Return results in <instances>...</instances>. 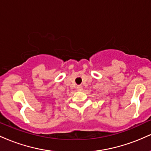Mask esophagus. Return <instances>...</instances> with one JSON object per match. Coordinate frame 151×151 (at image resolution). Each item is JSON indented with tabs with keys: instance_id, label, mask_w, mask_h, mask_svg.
I'll return each mask as SVG.
<instances>
[{
	"instance_id": "esophagus-1",
	"label": "esophagus",
	"mask_w": 151,
	"mask_h": 151,
	"mask_svg": "<svg viewBox=\"0 0 151 151\" xmlns=\"http://www.w3.org/2000/svg\"><path fill=\"white\" fill-rule=\"evenodd\" d=\"M82 89H83V87H82V86H81V85H79V86H77V91H82Z\"/></svg>"
}]
</instances>
